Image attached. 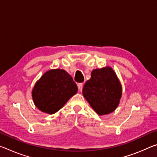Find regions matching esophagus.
I'll list each match as a JSON object with an SVG mask.
<instances>
[{
	"label": "esophagus",
	"instance_id": "1",
	"mask_svg": "<svg viewBox=\"0 0 157 157\" xmlns=\"http://www.w3.org/2000/svg\"><path fill=\"white\" fill-rule=\"evenodd\" d=\"M78 89L79 91H82V88H83V83H79L78 84Z\"/></svg>",
	"mask_w": 157,
	"mask_h": 157
}]
</instances>
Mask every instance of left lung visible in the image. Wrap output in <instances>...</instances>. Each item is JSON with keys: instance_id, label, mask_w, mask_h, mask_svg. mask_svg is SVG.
<instances>
[{"instance_id": "left-lung-1", "label": "left lung", "mask_w": 157, "mask_h": 157, "mask_svg": "<svg viewBox=\"0 0 157 157\" xmlns=\"http://www.w3.org/2000/svg\"><path fill=\"white\" fill-rule=\"evenodd\" d=\"M82 94L95 112L102 116L111 113L118 107L122 87L113 69L106 67L92 71Z\"/></svg>"}]
</instances>
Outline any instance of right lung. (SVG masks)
Here are the masks:
<instances>
[{"mask_svg":"<svg viewBox=\"0 0 157 157\" xmlns=\"http://www.w3.org/2000/svg\"><path fill=\"white\" fill-rule=\"evenodd\" d=\"M78 92V86L69 74L62 69L45 73L33 90L36 107L43 112L53 114L63 107Z\"/></svg>","mask_w":157,"mask_h":157,"instance_id":"add662e5","label":"right lung"}]
</instances>
